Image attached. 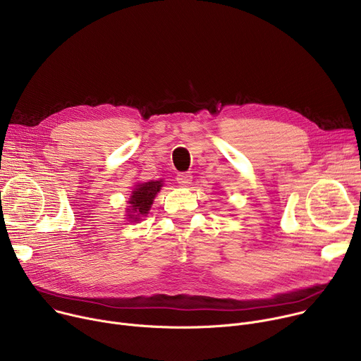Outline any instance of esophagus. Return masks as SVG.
<instances>
[{
    "label": "esophagus",
    "instance_id": "obj_1",
    "mask_svg": "<svg viewBox=\"0 0 361 361\" xmlns=\"http://www.w3.org/2000/svg\"><path fill=\"white\" fill-rule=\"evenodd\" d=\"M176 180L178 183H180L182 186H188L192 182V175L188 172H180L176 175Z\"/></svg>",
    "mask_w": 361,
    "mask_h": 361
}]
</instances>
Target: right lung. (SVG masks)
<instances>
[{
  "instance_id": "right-lung-1",
  "label": "right lung",
  "mask_w": 361,
  "mask_h": 361,
  "mask_svg": "<svg viewBox=\"0 0 361 361\" xmlns=\"http://www.w3.org/2000/svg\"><path fill=\"white\" fill-rule=\"evenodd\" d=\"M161 188V180H152V182H146V183H140L137 185V188L133 190V195L130 198V218L133 216H140V215H146L153 204V200L156 197V193L160 190ZM138 221V219H134Z\"/></svg>"
}]
</instances>
